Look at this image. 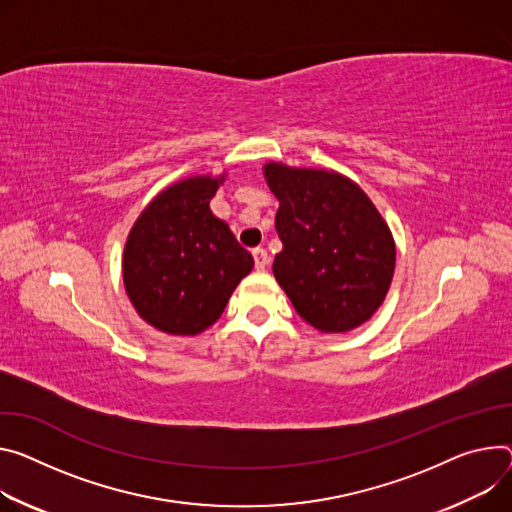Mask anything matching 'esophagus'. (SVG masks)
<instances>
[{
  "label": "esophagus",
  "instance_id": "obj_1",
  "mask_svg": "<svg viewBox=\"0 0 512 512\" xmlns=\"http://www.w3.org/2000/svg\"><path fill=\"white\" fill-rule=\"evenodd\" d=\"M253 261H255V267L261 271L269 265V255L265 249H253Z\"/></svg>",
  "mask_w": 512,
  "mask_h": 512
}]
</instances>
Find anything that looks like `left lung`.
I'll return each mask as SVG.
<instances>
[{
	"label": "left lung",
	"mask_w": 512,
	"mask_h": 512,
	"mask_svg": "<svg viewBox=\"0 0 512 512\" xmlns=\"http://www.w3.org/2000/svg\"><path fill=\"white\" fill-rule=\"evenodd\" d=\"M265 179L280 200L277 284L314 329L359 327L380 308L394 275L396 249L384 218L359 185L335 171L267 163Z\"/></svg>",
	"instance_id": "left-lung-1"
}]
</instances>
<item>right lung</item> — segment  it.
<instances>
[{
	"mask_svg": "<svg viewBox=\"0 0 512 512\" xmlns=\"http://www.w3.org/2000/svg\"><path fill=\"white\" fill-rule=\"evenodd\" d=\"M222 179L202 175L171 185L128 235L122 261L126 294L141 318L163 333L206 331L253 269L251 253L210 212Z\"/></svg>",
	"mask_w": 512,
	"mask_h": 512,
	"instance_id": "right-lung-1",
	"label": "right lung"
}]
</instances>
